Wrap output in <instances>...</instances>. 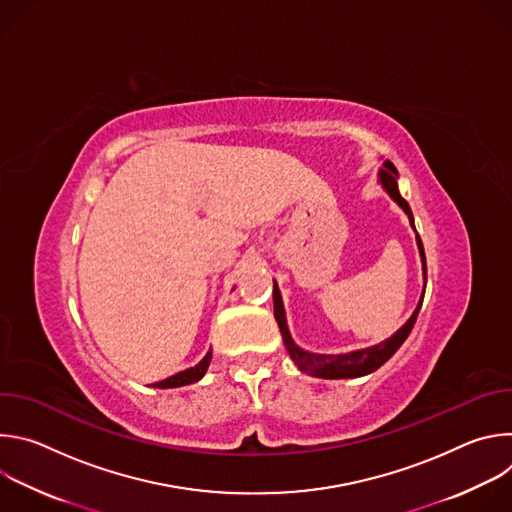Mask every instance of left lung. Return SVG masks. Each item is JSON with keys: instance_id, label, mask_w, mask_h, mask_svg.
<instances>
[{"instance_id": "left-lung-1", "label": "left lung", "mask_w": 512, "mask_h": 512, "mask_svg": "<svg viewBox=\"0 0 512 512\" xmlns=\"http://www.w3.org/2000/svg\"><path fill=\"white\" fill-rule=\"evenodd\" d=\"M385 168L379 170V182L381 186L387 190V194L405 210V214L409 216V223L411 227L415 229L413 225V214H411V208L407 204V200L399 194V186H397V168L387 160L383 164ZM417 239V247H419V255H421V263H423V279L427 277V265H425V251H423V245H421V239L419 235L415 237ZM425 294V289H423ZM421 302H423V296L415 308V312L411 314V318L391 336L387 338L385 342L377 344V346H371V348H362V350H352V352H346V354H316V352H308L304 348H300L294 338H291L289 330H287V322H285V310H283V302H281V294H279V287L277 283L273 281V314H275V320H277V326L281 330V336H283V344L291 356V360H294L298 364V369L302 373H308L312 377H318V379H356V377H364V375H371L375 373L379 367H383V364L399 350V346L407 340L409 332L413 330V324L417 320V314L421 310Z\"/></svg>"}]
</instances>
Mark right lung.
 Returning a JSON list of instances; mask_svg holds the SVG:
<instances>
[{
  "label": "right lung",
  "instance_id": "1",
  "mask_svg": "<svg viewBox=\"0 0 512 512\" xmlns=\"http://www.w3.org/2000/svg\"><path fill=\"white\" fill-rule=\"evenodd\" d=\"M210 358H212V350L206 352V356L196 364V367L186 369L182 373H176V375H172V377H168V379H164L160 383H154V387H158V389H174V387H184V385H192V383L200 381L204 377L206 369H208Z\"/></svg>",
  "mask_w": 512,
  "mask_h": 512
}]
</instances>
